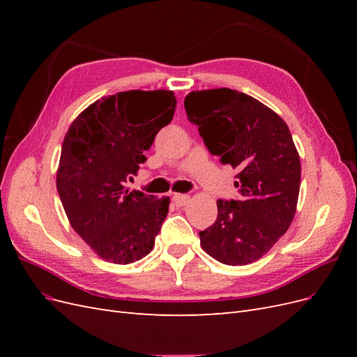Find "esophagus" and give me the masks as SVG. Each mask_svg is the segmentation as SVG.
Returning a JSON list of instances; mask_svg holds the SVG:
<instances>
[{"mask_svg":"<svg viewBox=\"0 0 357 357\" xmlns=\"http://www.w3.org/2000/svg\"><path fill=\"white\" fill-rule=\"evenodd\" d=\"M172 199H174V202L177 205H186L190 201V197L185 195V193H174V197H172Z\"/></svg>","mask_w":357,"mask_h":357,"instance_id":"esophagus-1","label":"esophagus"}]
</instances>
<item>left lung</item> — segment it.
Here are the masks:
<instances>
[{"instance_id":"1","label":"left lung","mask_w":357,"mask_h":357,"mask_svg":"<svg viewBox=\"0 0 357 357\" xmlns=\"http://www.w3.org/2000/svg\"><path fill=\"white\" fill-rule=\"evenodd\" d=\"M211 155L238 171L236 199L218 201V220L199 232L201 245L225 265L261 259L289 229L296 211L301 162L286 122L265 104L228 88L185 98Z\"/></svg>"}]
</instances>
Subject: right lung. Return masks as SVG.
I'll return each mask as SVG.
<instances>
[{
  "mask_svg": "<svg viewBox=\"0 0 357 357\" xmlns=\"http://www.w3.org/2000/svg\"><path fill=\"white\" fill-rule=\"evenodd\" d=\"M171 91H128L95 101L63 138L56 188L67 218L92 250L113 264L152 252L169 198L126 189L144 152L174 116Z\"/></svg>",
  "mask_w": 357,
  "mask_h": 357,
  "instance_id": "add662e5",
  "label": "right lung"
}]
</instances>
